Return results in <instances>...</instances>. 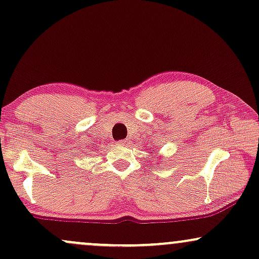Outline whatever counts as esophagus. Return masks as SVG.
Listing matches in <instances>:
<instances>
[{"instance_id":"obj_1","label":"esophagus","mask_w":259,"mask_h":259,"mask_svg":"<svg viewBox=\"0 0 259 259\" xmlns=\"http://www.w3.org/2000/svg\"><path fill=\"white\" fill-rule=\"evenodd\" d=\"M130 142H132V141H130V140L129 139H125V140H121V141H119V143H120V145H123V146H127V145H129V143Z\"/></svg>"}]
</instances>
